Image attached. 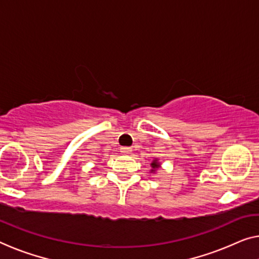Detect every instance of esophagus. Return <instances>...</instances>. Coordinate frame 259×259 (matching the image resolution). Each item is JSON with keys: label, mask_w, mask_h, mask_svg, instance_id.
Segmentation results:
<instances>
[{"label": "esophagus", "mask_w": 259, "mask_h": 259, "mask_svg": "<svg viewBox=\"0 0 259 259\" xmlns=\"http://www.w3.org/2000/svg\"><path fill=\"white\" fill-rule=\"evenodd\" d=\"M119 150H121L122 154H131V153H133V150H131V148H126V146H123V148H121Z\"/></svg>", "instance_id": "34e87169"}]
</instances>
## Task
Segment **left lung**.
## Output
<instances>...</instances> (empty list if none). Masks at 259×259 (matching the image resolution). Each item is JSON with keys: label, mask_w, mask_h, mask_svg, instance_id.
I'll return each instance as SVG.
<instances>
[{"label": "left lung", "mask_w": 259, "mask_h": 259, "mask_svg": "<svg viewBox=\"0 0 259 259\" xmlns=\"http://www.w3.org/2000/svg\"><path fill=\"white\" fill-rule=\"evenodd\" d=\"M160 161L158 158H154V159L151 161V164H150V166H151V168H150V173H154L157 171L158 168H160Z\"/></svg>", "instance_id": "1"}]
</instances>
